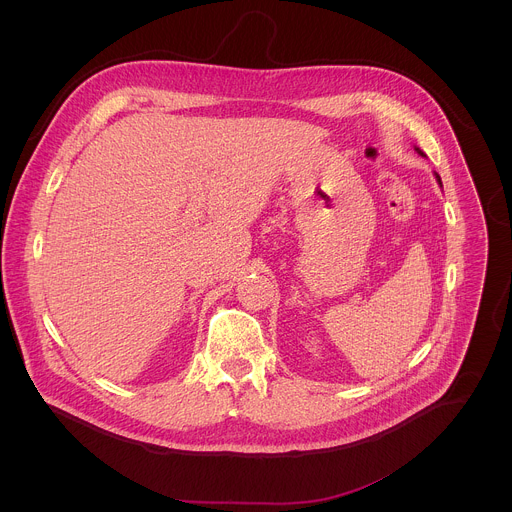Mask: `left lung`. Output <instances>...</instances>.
<instances>
[{
    "instance_id": "1",
    "label": "left lung",
    "mask_w": 512,
    "mask_h": 512,
    "mask_svg": "<svg viewBox=\"0 0 512 512\" xmlns=\"http://www.w3.org/2000/svg\"><path fill=\"white\" fill-rule=\"evenodd\" d=\"M416 151H418V153H420V155H424V151H422V149H420V147H416ZM436 179H438V183H439V185H441V179H439L438 173H436Z\"/></svg>"
}]
</instances>
